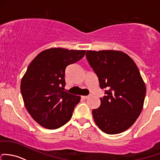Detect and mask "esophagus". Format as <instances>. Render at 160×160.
<instances>
[{
  "label": "esophagus",
  "mask_w": 160,
  "mask_h": 160,
  "mask_svg": "<svg viewBox=\"0 0 160 160\" xmlns=\"http://www.w3.org/2000/svg\"><path fill=\"white\" fill-rule=\"evenodd\" d=\"M92 95H89V96H83V97H82V98L83 99V100H87V99H88V98H90V97H91Z\"/></svg>",
  "instance_id": "34e87169"
}]
</instances>
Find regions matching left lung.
Masks as SVG:
<instances>
[{
	"instance_id": "left-lung-1",
	"label": "left lung",
	"mask_w": 160,
	"mask_h": 160,
	"mask_svg": "<svg viewBox=\"0 0 160 160\" xmlns=\"http://www.w3.org/2000/svg\"><path fill=\"white\" fill-rule=\"evenodd\" d=\"M87 61L105 90L100 107L92 111L102 132L117 134L129 129L143 107L146 85L138 67L127 53L117 50H87Z\"/></svg>"
}]
</instances>
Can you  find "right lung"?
Returning <instances> with one entry per match:
<instances>
[{
  "label": "right lung",
  "mask_w": 160,
  "mask_h": 160,
  "mask_svg": "<svg viewBox=\"0 0 160 160\" xmlns=\"http://www.w3.org/2000/svg\"><path fill=\"white\" fill-rule=\"evenodd\" d=\"M85 52L50 48L40 53L28 66L21 91L27 110L41 127L58 129L71 118L80 97L64 90L65 70L81 60Z\"/></svg>",
  "instance_id": "1"
}]
</instances>
